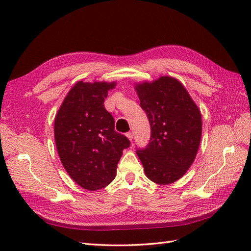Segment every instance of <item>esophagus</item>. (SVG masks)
I'll use <instances>...</instances> for the list:
<instances>
[{"mask_svg": "<svg viewBox=\"0 0 251 251\" xmlns=\"http://www.w3.org/2000/svg\"><path fill=\"white\" fill-rule=\"evenodd\" d=\"M126 137L128 138V139L131 141V140H132V138H134V134H132L131 131H129V132H127V134H126Z\"/></svg>", "mask_w": 251, "mask_h": 251, "instance_id": "1", "label": "esophagus"}]
</instances>
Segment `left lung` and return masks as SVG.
Here are the masks:
<instances>
[{"label":"left lung","mask_w":251,"mask_h":251,"mask_svg":"<svg viewBox=\"0 0 251 251\" xmlns=\"http://www.w3.org/2000/svg\"><path fill=\"white\" fill-rule=\"evenodd\" d=\"M151 138L137 155L147 177L157 184L180 179L194 162L201 137V111L178 79L162 76L136 85Z\"/></svg>","instance_id":"8db88e82"}]
</instances>
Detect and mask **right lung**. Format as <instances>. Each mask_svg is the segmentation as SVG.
<instances>
[{
    "label": "right lung",
    "mask_w": 251,
    "mask_h": 251,
    "mask_svg": "<svg viewBox=\"0 0 251 251\" xmlns=\"http://www.w3.org/2000/svg\"><path fill=\"white\" fill-rule=\"evenodd\" d=\"M115 83L77 82L55 117L58 154L69 176L83 189L96 191L111 183L128 138L114 130V119L104 108Z\"/></svg>",
    "instance_id": "add662e5"
}]
</instances>
